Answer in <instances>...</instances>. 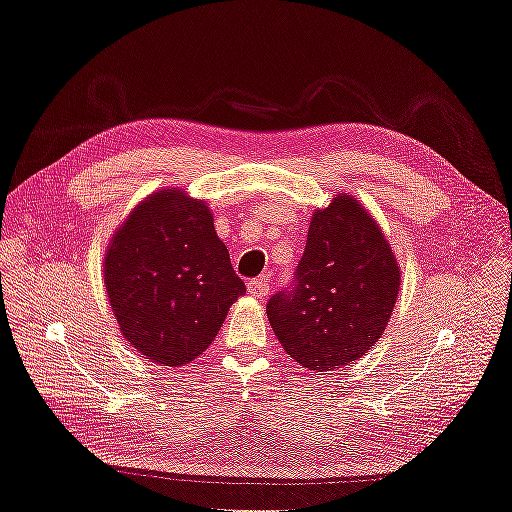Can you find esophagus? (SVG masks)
Segmentation results:
<instances>
[{
    "label": "esophagus",
    "mask_w": 512,
    "mask_h": 512,
    "mask_svg": "<svg viewBox=\"0 0 512 512\" xmlns=\"http://www.w3.org/2000/svg\"><path fill=\"white\" fill-rule=\"evenodd\" d=\"M247 294L254 299H265L269 294V284L265 280H252L247 282Z\"/></svg>",
    "instance_id": "obj_1"
}]
</instances>
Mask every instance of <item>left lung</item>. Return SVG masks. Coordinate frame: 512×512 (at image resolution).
Instances as JSON below:
<instances>
[{
  "mask_svg": "<svg viewBox=\"0 0 512 512\" xmlns=\"http://www.w3.org/2000/svg\"><path fill=\"white\" fill-rule=\"evenodd\" d=\"M401 269L380 224L350 194H335L309 222L294 290L267 303L290 359L312 371L344 367L371 350L391 320Z\"/></svg>",
  "mask_w": 512,
  "mask_h": 512,
  "instance_id": "left-lung-1",
  "label": "left lung"
}]
</instances>
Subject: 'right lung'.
<instances>
[{
  "label": "right lung",
  "mask_w": 512,
  "mask_h": 512,
  "mask_svg": "<svg viewBox=\"0 0 512 512\" xmlns=\"http://www.w3.org/2000/svg\"><path fill=\"white\" fill-rule=\"evenodd\" d=\"M102 265L121 335L164 367L203 354L245 294L207 200L179 188L143 198L113 232Z\"/></svg>",
  "instance_id": "obj_1"
}]
</instances>
